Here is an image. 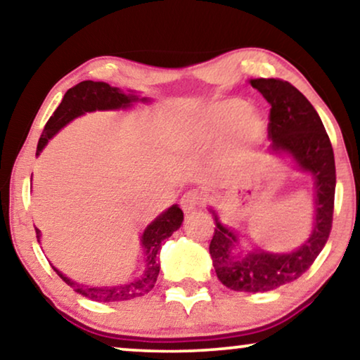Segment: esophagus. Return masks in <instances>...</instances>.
I'll list each match as a JSON object with an SVG mask.
<instances>
[{
    "instance_id": "1",
    "label": "esophagus",
    "mask_w": 360,
    "mask_h": 360,
    "mask_svg": "<svg viewBox=\"0 0 360 360\" xmlns=\"http://www.w3.org/2000/svg\"><path fill=\"white\" fill-rule=\"evenodd\" d=\"M202 202H203L202 194H198L197 191H189V192H186L184 195H182L181 207L186 213H191V212L197 210V208L202 205Z\"/></svg>"
}]
</instances>
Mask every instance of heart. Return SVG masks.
Returning <instances> with one entry per match:
<instances>
[{
  "label": "heart",
  "mask_w": 360,
  "mask_h": 360,
  "mask_svg": "<svg viewBox=\"0 0 360 360\" xmlns=\"http://www.w3.org/2000/svg\"><path fill=\"white\" fill-rule=\"evenodd\" d=\"M264 136L265 121L243 98L217 101L203 112L197 129L198 141L205 146H223L231 158L257 146Z\"/></svg>",
  "instance_id": "obj_1"
}]
</instances>
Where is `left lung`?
Wrapping results in <instances>:
<instances>
[{
    "label": "left lung",
    "mask_w": 360,
    "mask_h": 360,
    "mask_svg": "<svg viewBox=\"0 0 360 360\" xmlns=\"http://www.w3.org/2000/svg\"><path fill=\"white\" fill-rule=\"evenodd\" d=\"M250 85L270 103L268 137L271 152H288L304 171L315 178V224L302 248L291 254L254 252L233 255L236 236L218 221L210 255L218 280L234 291L265 292L297 280L309 270L325 248L333 224L336 169L335 155L323 122L310 101L286 80L250 79Z\"/></svg>",
    "instance_id": "obj_1"
}]
</instances>
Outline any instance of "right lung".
<instances>
[{
  "instance_id": "add662e5",
  "label": "right lung",
  "mask_w": 360,
  "mask_h": 360,
  "mask_svg": "<svg viewBox=\"0 0 360 360\" xmlns=\"http://www.w3.org/2000/svg\"><path fill=\"white\" fill-rule=\"evenodd\" d=\"M136 100H139L136 95H124L120 89L111 87V85L105 82L84 80V82L74 85L72 89L68 90L60 106H58L56 111L53 112V116L45 124V129H43V134L39 141V146H37V155H40L43 147L46 146V142L50 141L63 126H66L69 121H72L74 117L95 110L126 108L131 101ZM182 219H184L182 210L178 205H173L163 214H160L152 224H148L142 236V244L147 250V266L141 280L134 283H127L122 284V286L112 288H90L84 286V284H79L76 281H71L69 278L61 275L56 268H53V270L58 273V276H60L68 286H71L74 291L80 294V296L96 300V302H117V300L141 297L148 291H152L155 283H157V276L160 273L158 254L160 249H162V243L166 238H169L176 229H179ZM35 231L37 239L40 240V231L37 228Z\"/></svg>"
}]
</instances>
